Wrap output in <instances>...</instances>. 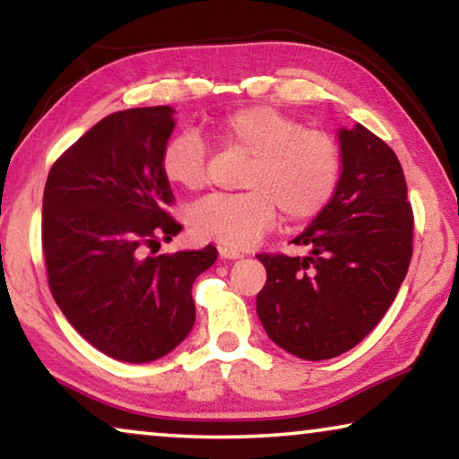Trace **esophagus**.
<instances>
[{
  "mask_svg": "<svg viewBox=\"0 0 459 459\" xmlns=\"http://www.w3.org/2000/svg\"><path fill=\"white\" fill-rule=\"evenodd\" d=\"M217 250H219V256H221V259H240L242 256L240 250H234L230 247H217Z\"/></svg>",
  "mask_w": 459,
  "mask_h": 459,
  "instance_id": "esophagus-1",
  "label": "esophagus"
}]
</instances>
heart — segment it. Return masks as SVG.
<instances>
[{
	"label": "heart",
	"mask_w": 459,
	"mask_h": 459,
	"mask_svg": "<svg viewBox=\"0 0 459 459\" xmlns=\"http://www.w3.org/2000/svg\"><path fill=\"white\" fill-rule=\"evenodd\" d=\"M215 135L225 150L250 156L231 196L200 200L187 212L194 234L223 247H253L273 228L280 211L292 225L316 219L334 198L342 178V148L336 135L309 129L299 117L272 106H242L219 118ZM160 169L169 184L186 192L209 186V146L194 129L173 135Z\"/></svg>",
	"instance_id": "obj_1"
}]
</instances>
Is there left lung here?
<instances>
[{
  "instance_id": "1",
  "label": "left lung",
  "mask_w": 459,
  "mask_h": 459,
  "mask_svg": "<svg viewBox=\"0 0 459 459\" xmlns=\"http://www.w3.org/2000/svg\"><path fill=\"white\" fill-rule=\"evenodd\" d=\"M338 137V190L292 240L305 255H256L267 269L256 294L263 328L309 361L347 353L376 328L413 255V211L397 154L363 125Z\"/></svg>"
}]
</instances>
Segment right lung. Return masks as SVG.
I'll use <instances>...</instances> for the list:
<instances>
[{
    "mask_svg": "<svg viewBox=\"0 0 459 459\" xmlns=\"http://www.w3.org/2000/svg\"><path fill=\"white\" fill-rule=\"evenodd\" d=\"M171 106L102 118L49 169L41 247L48 284L74 330L108 357L146 363L173 351L196 322L192 284L217 248L146 256L181 231L160 156Z\"/></svg>",
    "mask_w": 459,
    "mask_h": 459,
    "instance_id": "obj_1",
    "label": "right lung"
}]
</instances>
